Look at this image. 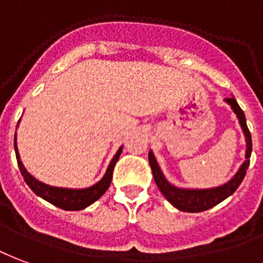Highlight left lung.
I'll use <instances>...</instances> for the list:
<instances>
[{"label":"left lung","instance_id":"8db88e82","mask_svg":"<svg viewBox=\"0 0 263 263\" xmlns=\"http://www.w3.org/2000/svg\"><path fill=\"white\" fill-rule=\"evenodd\" d=\"M226 102L229 103L234 113L237 115L239 120V124L244 132L245 141H247V153H245V161L242 165L239 166L238 172L230 179L227 183H224L221 186L210 187V189H182V187L174 186L172 183L166 181L162 171H161L158 162L155 160L154 154L150 151L148 154V162H150L151 171L157 186L161 191V193L166 197V200L171 203L172 206H175L178 210L187 213H199L209 210L214 208L216 204L223 202L224 199H227L230 195H233L237 187L241 185V182L244 179L247 170L250 166V157L252 151V140H251V133L247 127V120L242 109L239 108V105L235 101V98L230 97L226 98Z\"/></svg>","mask_w":263,"mask_h":263}]
</instances>
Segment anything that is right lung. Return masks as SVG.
Segmentation results:
<instances>
[{
  "label": "right lung",
  "mask_w": 263,
  "mask_h": 263,
  "mask_svg": "<svg viewBox=\"0 0 263 263\" xmlns=\"http://www.w3.org/2000/svg\"><path fill=\"white\" fill-rule=\"evenodd\" d=\"M13 144H15V153H16L19 170H21V174L24 176L25 182L28 183V186L37 196L45 199V200H47L51 204H54L57 208L63 209V210H82V209L88 208L89 204H92L95 200H98L103 193L108 191L109 185L112 182L113 168H115V164L118 162L120 153H122V148H123V147L119 148L118 153L115 154V157L110 161V164H109L106 174L103 175L102 179L98 183L89 187H85V189H66V187H55L50 186V185H46V183L37 181L36 178L30 175L29 172L25 170L24 164L21 161V157H19L18 147H16V134H15Z\"/></svg>",
  "instance_id": "1"
}]
</instances>
